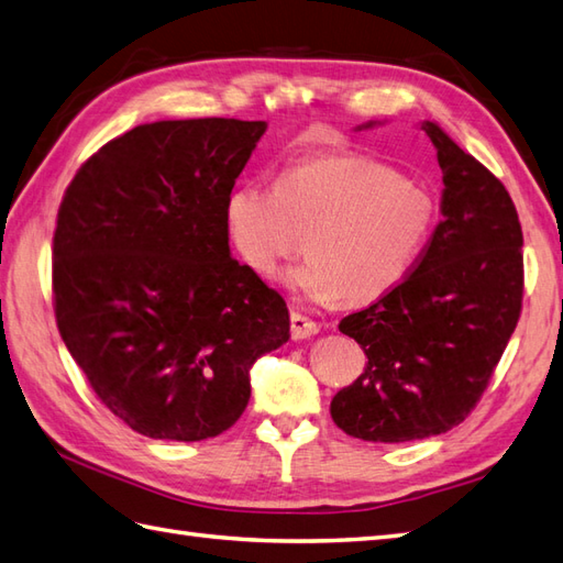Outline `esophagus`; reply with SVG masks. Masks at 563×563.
I'll return each mask as SVG.
<instances>
[{
    "instance_id": "obj_1",
    "label": "esophagus",
    "mask_w": 563,
    "mask_h": 563,
    "mask_svg": "<svg viewBox=\"0 0 563 563\" xmlns=\"http://www.w3.org/2000/svg\"><path fill=\"white\" fill-rule=\"evenodd\" d=\"M290 323H292L290 331H292L295 341H305V338L319 333V323L311 321L309 317H305V313H299V311L290 313Z\"/></svg>"
}]
</instances>
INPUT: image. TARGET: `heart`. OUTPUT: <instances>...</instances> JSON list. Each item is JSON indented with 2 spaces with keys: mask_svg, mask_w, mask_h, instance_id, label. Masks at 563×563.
I'll use <instances>...</instances> for the list:
<instances>
[{
  "mask_svg": "<svg viewBox=\"0 0 563 563\" xmlns=\"http://www.w3.org/2000/svg\"><path fill=\"white\" fill-rule=\"evenodd\" d=\"M437 203L396 167L360 153L319 155L283 169L276 187H234L225 203L234 250L276 278L287 258H309L292 285L313 302L369 305L402 283L434 228Z\"/></svg>",
  "mask_w": 563,
  "mask_h": 563,
  "instance_id": "1",
  "label": "heart"
}]
</instances>
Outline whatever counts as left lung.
<instances>
[{"label": "left lung", "instance_id": "obj_1", "mask_svg": "<svg viewBox=\"0 0 563 563\" xmlns=\"http://www.w3.org/2000/svg\"><path fill=\"white\" fill-rule=\"evenodd\" d=\"M422 129L443 173V220L410 276L338 323L367 364L333 396L331 417L345 434L374 443L459 427L485 394L522 309V230L511 196L439 124Z\"/></svg>", "mask_w": 563, "mask_h": 563}]
</instances>
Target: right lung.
<instances>
[{"instance_id": "right-lung-1", "label": "right lung", "mask_w": 563, "mask_h": 563, "mask_svg": "<svg viewBox=\"0 0 563 563\" xmlns=\"http://www.w3.org/2000/svg\"><path fill=\"white\" fill-rule=\"evenodd\" d=\"M266 122L169 120L78 167L52 240L64 345L100 402L151 439L240 420L250 369L290 338L285 299L230 256L225 203Z\"/></svg>"}]
</instances>
